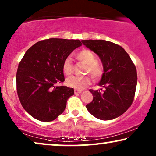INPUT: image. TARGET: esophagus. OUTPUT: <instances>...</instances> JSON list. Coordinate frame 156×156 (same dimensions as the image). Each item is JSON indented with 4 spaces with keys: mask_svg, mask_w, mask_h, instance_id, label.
Segmentation results:
<instances>
[{
    "mask_svg": "<svg viewBox=\"0 0 156 156\" xmlns=\"http://www.w3.org/2000/svg\"><path fill=\"white\" fill-rule=\"evenodd\" d=\"M74 92L75 94H81L83 92V90H79V89H75L74 90Z\"/></svg>",
    "mask_w": 156,
    "mask_h": 156,
    "instance_id": "1",
    "label": "esophagus"
}]
</instances>
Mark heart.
<instances>
[{"label": "heart", "instance_id": "heart-1", "mask_svg": "<svg viewBox=\"0 0 156 156\" xmlns=\"http://www.w3.org/2000/svg\"><path fill=\"white\" fill-rule=\"evenodd\" d=\"M77 58L83 63L87 65L86 68V73H90L95 79L101 76L102 70L101 66L96 62V58L95 55L88 50H83L77 54ZM73 65L70 58H67L62 63V72L67 76H70L73 73ZM91 80L89 76L76 77L72 76L66 80V84L69 87L76 89H83L90 84Z\"/></svg>", "mask_w": 156, "mask_h": 156}]
</instances>
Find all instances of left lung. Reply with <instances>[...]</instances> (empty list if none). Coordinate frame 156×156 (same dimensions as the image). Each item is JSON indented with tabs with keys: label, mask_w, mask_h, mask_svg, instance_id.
<instances>
[{
	"label": "left lung",
	"mask_w": 156,
	"mask_h": 156,
	"mask_svg": "<svg viewBox=\"0 0 156 156\" xmlns=\"http://www.w3.org/2000/svg\"><path fill=\"white\" fill-rule=\"evenodd\" d=\"M81 42L98 55L104 68L98 83L104 88V91L90 89L93 101L86 105V109L97 119H115L125 113L133 102L137 81L135 66L127 52L117 44L102 39Z\"/></svg>",
	"instance_id": "obj_1"
}]
</instances>
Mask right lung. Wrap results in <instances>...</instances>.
I'll use <instances>...</instances> for the list:
<instances>
[{
  "label": "right lung",
  "instance_id": "add662e5",
  "mask_svg": "<svg viewBox=\"0 0 156 156\" xmlns=\"http://www.w3.org/2000/svg\"><path fill=\"white\" fill-rule=\"evenodd\" d=\"M80 46L78 39L51 38L26 52L18 67L16 89L21 105L31 117L51 122L64 112L74 90L56 84L65 80L63 61Z\"/></svg>",
  "mask_w": 156,
  "mask_h": 156
}]
</instances>
